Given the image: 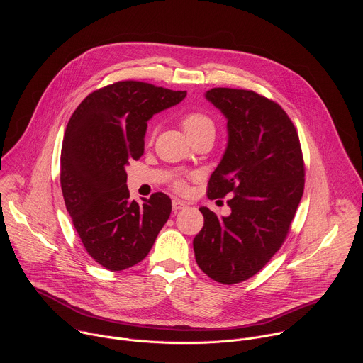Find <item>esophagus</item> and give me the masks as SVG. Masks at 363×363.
<instances>
[{
  "label": "esophagus",
  "mask_w": 363,
  "mask_h": 363,
  "mask_svg": "<svg viewBox=\"0 0 363 363\" xmlns=\"http://www.w3.org/2000/svg\"><path fill=\"white\" fill-rule=\"evenodd\" d=\"M186 206H188L186 202H184V201H181V199H178V198L172 199V210H174L175 213H178V211L186 208Z\"/></svg>",
  "instance_id": "1"
}]
</instances>
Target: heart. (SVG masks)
<instances>
[{
	"label": "heart",
	"instance_id": "obj_1",
	"mask_svg": "<svg viewBox=\"0 0 363 363\" xmlns=\"http://www.w3.org/2000/svg\"><path fill=\"white\" fill-rule=\"evenodd\" d=\"M181 125L189 139L192 140L196 136H201L203 133H216V125L213 119L201 112H189L182 116ZM178 186L182 189V184H178Z\"/></svg>",
	"mask_w": 363,
	"mask_h": 363
}]
</instances>
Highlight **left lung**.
Returning <instances> with one entry per match:
<instances>
[{
    "mask_svg": "<svg viewBox=\"0 0 363 363\" xmlns=\"http://www.w3.org/2000/svg\"><path fill=\"white\" fill-rule=\"evenodd\" d=\"M205 99L227 119L228 142L208 198L233 194L231 214L201 206L195 260L213 280L235 284L260 272L281 247L304 189L298 135L287 113L251 90L216 87Z\"/></svg>",
    "mask_w": 363,
    "mask_h": 363,
    "instance_id": "obj_1",
    "label": "left lung"
}]
</instances>
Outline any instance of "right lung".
I'll return each mask as SVG.
<instances>
[{"label": "right lung", "mask_w": 363, "mask_h": 363, "mask_svg": "<svg viewBox=\"0 0 363 363\" xmlns=\"http://www.w3.org/2000/svg\"><path fill=\"white\" fill-rule=\"evenodd\" d=\"M185 96L118 82L90 93L67 123L60 158L65 203L86 251L108 270L142 262L171 216L172 202L164 192L142 203L130 199L126 167L143 155L147 121Z\"/></svg>", "instance_id": "right-lung-1"}]
</instances>
